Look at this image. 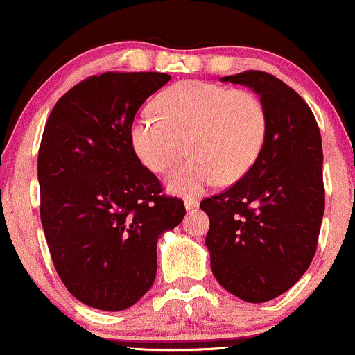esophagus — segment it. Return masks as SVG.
Instances as JSON below:
<instances>
[{
	"mask_svg": "<svg viewBox=\"0 0 355 355\" xmlns=\"http://www.w3.org/2000/svg\"><path fill=\"white\" fill-rule=\"evenodd\" d=\"M184 205H186V209H194V208H198L200 201H198L196 198H186Z\"/></svg>",
	"mask_w": 355,
	"mask_h": 355,
	"instance_id": "1",
	"label": "esophagus"
}]
</instances>
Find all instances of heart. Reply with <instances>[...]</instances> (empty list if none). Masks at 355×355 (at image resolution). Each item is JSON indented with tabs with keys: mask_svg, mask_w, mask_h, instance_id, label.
Masks as SVG:
<instances>
[{
	"mask_svg": "<svg viewBox=\"0 0 355 355\" xmlns=\"http://www.w3.org/2000/svg\"><path fill=\"white\" fill-rule=\"evenodd\" d=\"M159 113L144 112L132 127V142L144 166L164 174L186 152L167 186L196 194L220 178H242L257 161L268 133V113L250 91L207 81H186L164 93Z\"/></svg>",
	"mask_w": 355,
	"mask_h": 355,
	"instance_id": "heart-1",
	"label": "heart"
}]
</instances>
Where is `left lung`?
Instances as JSON below:
<instances>
[{"label": "left lung", "mask_w": 355, "mask_h": 355, "mask_svg": "<svg viewBox=\"0 0 355 355\" xmlns=\"http://www.w3.org/2000/svg\"><path fill=\"white\" fill-rule=\"evenodd\" d=\"M222 81L252 87L268 113L266 142L234 186L200 203L209 218L213 276L249 303L288 291L310 268L325 211L322 135L306 101L269 72Z\"/></svg>", "instance_id": "8db88e82"}]
</instances>
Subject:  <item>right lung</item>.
I'll use <instances>...</instances> for the list:
<instances>
[{"label": "right lung", "instance_id": "1", "mask_svg": "<svg viewBox=\"0 0 355 355\" xmlns=\"http://www.w3.org/2000/svg\"><path fill=\"white\" fill-rule=\"evenodd\" d=\"M164 72H103L72 86L47 118L39 148L40 220L54 268L74 298L105 311L150 289L157 239L186 215L133 150L140 106Z\"/></svg>", "mask_w": 355, "mask_h": 355}]
</instances>
